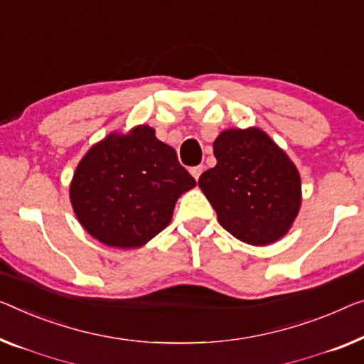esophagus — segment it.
Segmentation results:
<instances>
[{"label": "esophagus", "mask_w": 364, "mask_h": 364, "mask_svg": "<svg viewBox=\"0 0 364 364\" xmlns=\"http://www.w3.org/2000/svg\"><path fill=\"white\" fill-rule=\"evenodd\" d=\"M203 171H204V166H203V165L193 166V168H191V175L194 176V180H199V176L203 175Z\"/></svg>", "instance_id": "34e87169"}]
</instances>
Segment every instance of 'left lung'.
<instances>
[{
	"label": "left lung",
	"instance_id": "left-lung-1",
	"mask_svg": "<svg viewBox=\"0 0 364 364\" xmlns=\"http://www.w3.org/2000/svg\"><path fill=\"white\" fill-rule=\"evenodd\" d=\"M214 155L217 165L198 183L219 224L250 245L286 235L301 208V178L289 156L259 129L224 130Z\"/></svg>",
	"mask_w": 364,
	"mask_h": 364
}]
</instances>
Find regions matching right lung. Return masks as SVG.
<instances>
[{"instance_id":"1","label":"right lung","mask_w":364,"mask_h":364,"mask_svg":"<svg viewBox=\"0 0 364 364\" xmlns=\"http://www.w3.org/2000/svg\"><path fill=\"white\" fill-rule=\"evenodd\" d=\"M194 186L175 149L139 126L107 135L83 156L70 199L90 235L109 247L137 248L170 224L178 198Z\"/></svg>"}]
</instances>
